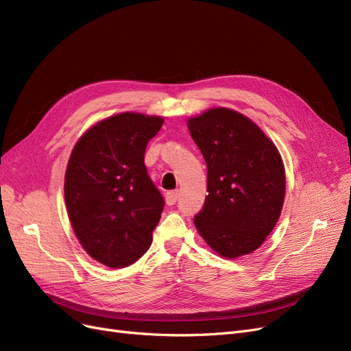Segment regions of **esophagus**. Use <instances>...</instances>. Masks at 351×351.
Here are the masks:
<instances>
[{
    "instance_id": "34e87169",
    "label": "esophagus",
    "mask_w": 351,
    "mask_h": 351,
    "mask_svg": "<svg viewBox=\"0 0 351 351\" xmlns=\"http://www.w3.org/2000/svg\"><path fill=\"white\" fill-rule=\"evenodd\" d=\"M178 201V191H171L166 193V204L167 205H173Z\"/></svg>"
}]
</instances>
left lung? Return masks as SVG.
Here are the masks:
<instances>
[{
    "instance_id": "left-lung-1",
    "label": "left lung",
    "mask_w": 351,
    "mask_h": 351,
    "mask_svg": "<svg viewBox=\"0 0 351 351\" xmlns=\"http://www.w3.org/2000/svg\"><path fill=\"white\" fill-rule=\"evenodd\" d=\"M188 128L206 163L202 210L193 218L202 239L219 256L254 252L276 226L285 199L282 158L247 117L213 108Z\"/></svg>"
}]
</instances>
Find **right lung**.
Segmentation results:
<instances>
[{
    "label": "right lung",
    "instance_id": "1",
    "mask_svg": "<svg viewBox=\"0 0 351 351\" xmlns=\"http://www.w3.org/2000/svg\"><path fill=\"white\" fill-rule=\"evenodd\" d=\"M163 119L123 112L76 143L64 175V201L86 253L112 269L137 262L152 244L165 201L147 175L146 146Z\"/></svg>",
    "mask_w": 351,
    "mask_h": 351
}]
</instances>
